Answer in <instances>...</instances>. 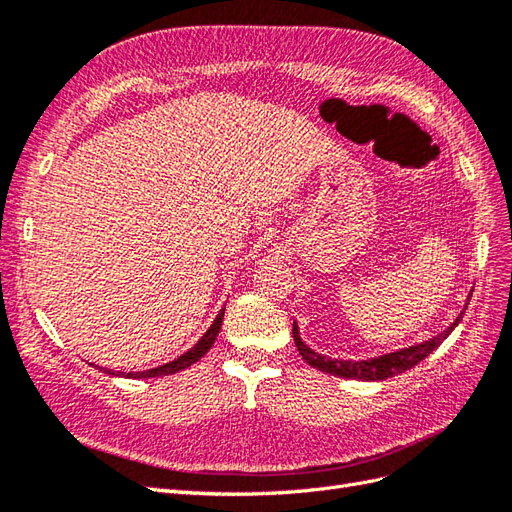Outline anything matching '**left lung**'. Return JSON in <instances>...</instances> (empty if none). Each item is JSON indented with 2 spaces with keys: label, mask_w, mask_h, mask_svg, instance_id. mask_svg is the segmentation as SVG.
I'll return each instance as SVG.
<instances>
[{
  "label": "left lung",
  "mask_w": 512,
  "mask_h": 512,
  "mask_svg": "<svg viewBox=\"0 0 512 512\" xmlns=\"http://www.w3.org/2000/svg\"><path fill=\"white\" fill-rule=\"evenodd\" d=\"M470 298H472V294H470ZM467 302H470V300H467ZM465 309H467V304H465ZM465 309L459 313V317L452 321V324L444 332L437 334V337H433L425 343L399 349V352H390V354L369 358V360H337V358L321 356V354L313 352L311 347L304 345V341L300 339L296 321H294V330H291V332H294V341H296V347H298L302 360L309 362L311 367H315L319 371H326L330 375L345 377V379H362V382H375V379H388V377H394V375H399L403 371H410L412 367H416L420 360H425L431 352H435V349L442 345V341L448 339V334L457 328V324L463 319Z\"/></svg>",
  "instance_id": "left-lung-1"
}]
</instances>
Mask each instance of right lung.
<instances>
[{"instance_id": "add662e5", "label": "right lung", "mask_w": 512, "mask_h": 512, "mask_svg": "<svg viewBox=\"0 0 512 512\" xmlns=\"http://www.w3.org/2000/svg\"><path fill=\"white\" fill-rule=\"evenodd\" d=\"M223 315H225V309H221V313L216 315V319L212 321V326H210L208 332L203 334V337L195 343V347L188 349V352L182 354L180 358H175V360H171V362H167V364H160V367H156V369L137 371V373H126V377H137V379L141 377V379H145V377L171 375V373H178V371H182V369H188V367H191V364H195L197 360H201L203 354H208V349L214 345V341H216V337H218V332H221V326H223ZM100 371H102V369H100ZM105 373L115 375L113 371H107V369H105ZM120 375H124V373H120Z\"/></svg>"}]
</instances>
